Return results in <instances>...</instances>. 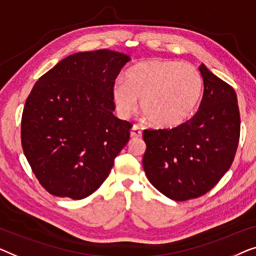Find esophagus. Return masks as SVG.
Listing matches in <instances>:
<instances>
[{
  "label": "esophagus",
  "mask_w": 256,
  "mask_h": 256,
  "mask_svg": "<svg viewBox=\"0 0 256 256\" xmlns=\"http://www.w3.org/2000/svg\"><path fill=\"white\" fill-rule=\"evenodd\" d=\"M142 136V130L138 125H133L131 130V138H140Z\"/></svg>",
  "instance_id": "1"
}]
</instances>
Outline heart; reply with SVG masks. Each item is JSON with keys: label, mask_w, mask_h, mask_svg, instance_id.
Masks as SVG:
<instances>
[{"label": "heart", "mask_w": 256, "mask_h": 256, "mask_svg": "<svg viewBox=\"0 0 256 256\" xmlns=\"http://www.w3.org/2000/svg\"><path fill=\"white\" fill-rule=\"evenodd\" d=\"M203 92V78L192 64L174 60H148L126 72V81L112 86V100L118 114L128 118L140 109L154 126L172 128L195 112Z\"/></svg>", "instance_id": "heart-1"}]
</instances>
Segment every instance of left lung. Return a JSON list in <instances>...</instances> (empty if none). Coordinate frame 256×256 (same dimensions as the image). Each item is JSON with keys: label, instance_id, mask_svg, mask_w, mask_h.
<instances>
[{"label": "left lung", "instance_id": "obj_1", "mask_svg": "<svg viewBox=\"0 0 256 256\" xmlns=\"http://www.w3.org/2000/svg\"><path fill=\"white\" fill-rule=\"evenodd\" d=\"M204 92L192 120L172 130H145L142 166L148 181L168 198L181 202L211 190L234 160L240 136L236 94L200 66Z\"/></svg>", "mask_w": 256, "mask_h": 256}]
</instances>
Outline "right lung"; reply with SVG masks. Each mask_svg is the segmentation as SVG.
I'll return each mask as SVG.
<instances>
[{"label": "right lung", "mask_w": 256, "mask_h": 256, "mask_svg": "<svg viewBox=\"0 0 256 256\" xmlns=\"http://www.w3.org/2000/svg\"><path fill=\"white\" fill-rule=\"evenodd\" d=\"M130 56L110 50L64 58L32 88L22 114L24 156L46 192L82 200L106 181L130 139L112 86Z\"/></svg>", "instance_id": "obj_1"}]
</instances>
